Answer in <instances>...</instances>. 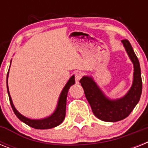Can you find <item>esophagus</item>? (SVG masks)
I'll return each mask as SVG.
<instances>
[{"label": "esophagus", "mask_w": 148, "mask_h": 148, "mask_svg": "<svg viewBox=\"0 0 148 148\" xmlns=\"http://www.w3.org/2000/svg\"><path fill=\"white\" fill-rule=\"evenodd\" d=\"M81 74H80V73H78V72H76L75 74H74V78H75V82H76L77 84L79 83V81H80V80H81Z\"/></svg>", "instance_id": "34e87169"}]
</instances>
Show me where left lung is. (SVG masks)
I'll use <instances>...</instances> for the list:
<instances>
[{
	"label": "left lung",
	"mask_w": 148,
	"mask_h": 148,
	"mask_svg": "<svg viewBox=\"0 0 148 148\" xmlns=\"http://www.w3.org/2000/svg\"><path fill=\"white\" fill-rule=\"evenodd\" d=\"M121 41L134 67L133 84L124 97L114 101L109 100L101 92L91 77H84L80 81L94 114L103 121L116 122L126 118L138 103L142 92V80L139 60L128 40L124 39Z\"/></svg>",
	"instance_id": "left-lung-1"
}]
</instances>
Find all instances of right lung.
<instances>
[{
	"label": "right lung",
	"instance_id": "1",
	"mask_svg": "<svg viewBox=\"0 0 148 148\" xmlns=\"http://www.w3.org/2000/svg\"><path fill=\"white\" fill-rule=\"evenodd\" d=\"M8 77V73L7 78ZM75 81H74V76H72L67 84L65 85V87L63 89L62 92L60 94V98L58 101V104L57 107V109L54 111L53 114L50 116V117L45 118L42 120H31L27 118V117H24L23 115H21L16 109H15L14 106L12 103V100L9 94V90H8V86L7 84V88H8V93L9 95V100H10V105L12 108L14 112L16 114L18 118H19L21 121L27 124L28 126L33 127L35 129H50L54 127L58 126L59 124H60L63 122L64 119L65 117V114H66V104H67V92L69 88H71V86H72L74 84ZM8 83V81H7Z\"/></svg>",
	"mask_w": 148,
	"mask_h": 148
}]
</instances>
